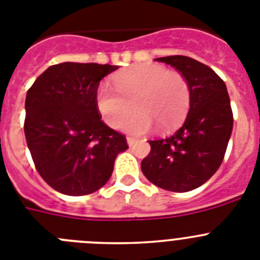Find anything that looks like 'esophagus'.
Segmentation results:
<instances>
[{"label": "esophagus", "mask_w": 260, "mask_h": 260, "mask_svg": "<svg viewBox=\"0 0 260 260\" xmlns=\"http://www.w3.org/2000/svg\"><path fill=\"white\" fill-rule=\"evenodd\" d=\"M126 141H127L128 147H133L135 144V142H137V139H134V138H132V137H127L126 138Z\"/></svg>", "instance_id": "34e87169"}]
</instances>
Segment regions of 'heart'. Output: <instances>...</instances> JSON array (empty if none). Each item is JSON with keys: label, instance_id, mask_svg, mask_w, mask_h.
<instances>
[{"label": "heart", "instance_id": "b5f03b06", "mask_svg": "<svg viewBox=\"0 0 260 260\" xmlns=\"http://www.w3.org/2000/svg\"><path fill=\"white\" fill-rule=\"evenodd\" d=\"M113 84L116 91L108 83H102L96 92L99 112L110 127L122 125L134 105L137 112L122 126L132 134L147 132L153 121L162 130H169L178 125L189 110L187 80L161 65L138 63L114 75Z\"/></svg>", "mask_w": 260, "mask_h": 260}]
</instances>
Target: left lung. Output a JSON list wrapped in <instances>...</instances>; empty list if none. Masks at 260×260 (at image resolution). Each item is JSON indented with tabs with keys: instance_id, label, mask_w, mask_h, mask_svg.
Returning a JSON list of instances; mask_svg holds the SVG:
<instances>
[{
	"instance_id": "1",
	"label": "left lung",
	"mask_w": 260,
	"mask_h": 260,
	"mask_svg": "<svg viewBox=\"0 0 260 260\" xmlns=\"http://www.w3.org/2000/svg\"><path fill=\"white\" fill-rule=\"evenodd\" d=\"M187 80L190 108L185 122L167 138L148 141L151 151L142 172L157 187L174 192L207 182L221 165L233 128V113L224 80L207 65L186 56L156 58Z\"/></svg>"
}]
</instances>
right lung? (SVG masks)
Segmentation results:
<instances>
[{
    "instance_id": "right-lung-1",
    "label": "right lung",
    "mask_w": 260,
    "mask_h": 260,
    "mask_svg": "<svg viewBox=\"0 0 260 260\" xmlns=\"http://www.w3.org/2000/svg\"><path fill=\"white\" fill-rule=\"evenodd\" d=\"M117 69L63 62L48 68L27 91V146L39 174L58 192H95L128 148L126 138L103 122L96 104L100 80Z\"/></svg>"
}]
</instances>
